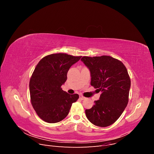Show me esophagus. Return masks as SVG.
<instances>
[{
	"label": "esophagus",
	"mask_w": 154,
	"mask_h": 154,
	"mask_svg": "<svg viewBox=\"0 0 154 154\" xmlns=\"http://www.w3.org/2000/svg\"><path fill=\"white\" fill-rule=\"evenodd\" d=\"M80 99L81 100H83L85 99V97H83V96H82V95H80Z\"/></svg>",
	"instance_id": "esophagus-1"
}]
</instances>
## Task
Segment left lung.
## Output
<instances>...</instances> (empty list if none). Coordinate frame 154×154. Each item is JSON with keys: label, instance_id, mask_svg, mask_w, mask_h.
I'll list each match as a JSON object with an SVG mask.
<instances>
[{"label": "left lung", "instance_id": "left-lung-1", "mask_svg": "<svg viewBox=\"0 0 154 154\" xmlns=\"http://www.w3.org/2000/svg\"><path fill=\"white\" fill-rule=\"evenodd\" d=\"M81 60L90 71L91 85L101 92L94 106L85 110L87 118L97 127H108L127 106L131 83L127 69L122 62L109 56L83 57Z\"/></svg>", "mask_w": 154, "mask_h": 154}]
</instances>
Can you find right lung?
Returning a JSON list of instances; mask_svg holds the SVG:
<instances>
[{
	"instance_id": "1",
	"label": "right lung",
	"mask_w": 154,
	"mask_h": 154,
	"mask_svg": "<svg viewBox=\"0 0 154 154\" xmlns=\"http://www.w3.org/2000/svg\"><path fill=\"white\" fill-rule=\"evenodd\" d=\"M82 57L63 53L52 54L42 59L34 70L29 82L32 107L44 122H61L69 112L77 94H69L61 88L67 80V72Z\"/></svg>"
}]
</instances>
